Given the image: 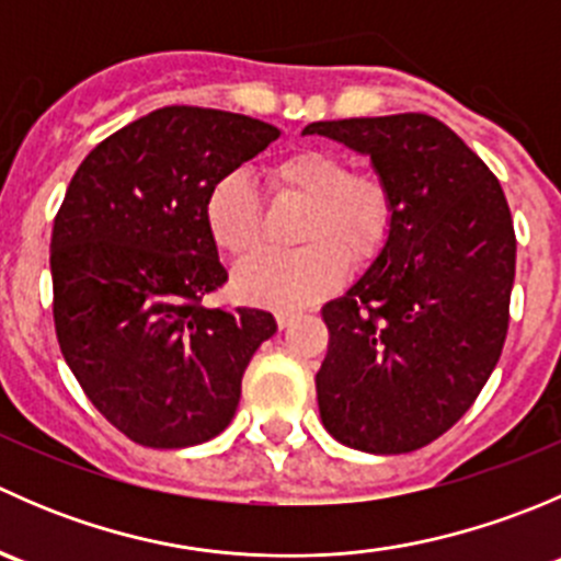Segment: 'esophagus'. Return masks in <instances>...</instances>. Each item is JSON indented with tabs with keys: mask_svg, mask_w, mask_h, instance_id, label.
Instances as JSON below:
<instances>
[{
	"mask_svg": "<svg viewBox=\"0 0 561 561\" xmlns=\"http://www.w3.org/2000/svg\"><path fill=\"white\" fill-rule=\"evenodd\" d=\"M296 320H298V312H287V309H279V312H276V325H279L282 331L290 328Z\"/></svg>",
	"mask_w": 561,
	"mask_h": 561,
	"instance_id": "34e87169",
	"label": "esophagus"
}]
</instances>
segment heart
Instances as JSON below:
<instances>
[{
  "mask_svg": "<svg viewBox=\"0 0 561 561\" xmlns=\"http://www.w3.org/2000/svg\"><path fill=\"white\" fill-rule=\"evenodd\" d=\"M271 184L282 195L307 201L293 252H263L233 276L244 301L274 309H301L344 279V257H375L393 228V195L375 173H353L333 151L304 149L271 165ZM206 230L219 252L244 260L263 241V208L244 173H228L208 190Z\"/></svg>",
  "mask_w": 561,
  "mask_h": 561,
  "instance_id": "heart-1",
  "label": "heart"
}]
</instances>
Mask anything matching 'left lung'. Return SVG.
I'll use <instances>...</instances> for the list:
<instances>
[{"label": "left lung", "instance_id": "left-lung-1", "mask_svg": "<svg viewBox=\"0 0 561 561\" xmlns=\"http://www.w3.org/2000/svg\"><path fill=\"white\" fill-rule=\"evenodd\" d=\"M371 157L393 228L364 276L322 307V426L366 454H410L472 407L502 355L516 230L496 175L426 113L314 122Z\"/></svg>", "mask_w": 561, "mask_h": 561}]
</instances>
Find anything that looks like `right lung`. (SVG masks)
<instances>
[{
  "label": "right lung",
  "instance_id": "obj_1",
  "mask_svg": "<svg viewBox=\"0 0 561 561\" xmlns=\"http://www.w3.org/2000/svg\"><path fill=\"white\" fill-rule=\"evenodd\" d=\"M279 138L274 124L168 105L78 165L50 236L54 325L83 393L124 437L190 448L233 421L263 309L206 307L228 282L208 190Z\"/></svg>",
  "mask_w": 561,
  "mask_h": 561
}]
</instances>
